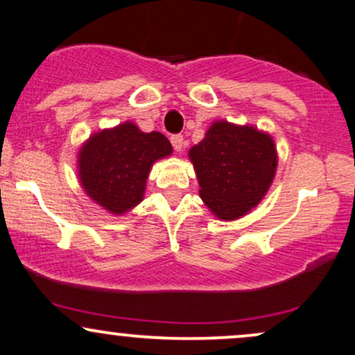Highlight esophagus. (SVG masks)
I'll return each instance as SVG.
<instances>
[{
    "label": "esophagus",
    "instance_id": "esophagus-1",
    "mask_svg": "<svg viewBox=\"0 0 355 355\" xmlns=\"http://www.w3.org/2000/svg\"><path fill=\"white\" fill-rule=\"evenodd\" d=\"M170 141H172L175 152H182L183 146H185V141H183L182 135H172V137H170Z\"/></svg>",
    "mask_w": 355,
    "mask_h": 355
}]
</instances>
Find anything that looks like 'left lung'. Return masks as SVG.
I'll list each match as a JSON object with an SVG mask.
<instances>
[{
	"label": "left lung",
	"mask_w": 355,
	"mask_h": 355,
	"mask_svg": "<svg viewBox=\"0 0 355 355\" xmlns=\"http://www.w3.org/2000/svg\"><path fill=\"white\" fill-rule=\"evenodd\" d=\"M200 197L222 220L245 215L262 200L275 175L272 138L252 126L217 121L190 150Z\"/></svg>",
	"instance_id": "8db88e82"
}]
</instances>
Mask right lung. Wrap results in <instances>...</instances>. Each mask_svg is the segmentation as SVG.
Segmentation results:
<instances>
[{
    "mask_svg": "<svg viewBox=\"0 0 355 355\" xmlns=\"http://www.w3.org/2000/svg\"><path fill=\"white\" fill-rule=\"evenodd\" d=\"M170 153L172 145L158 132L144 133L133 123L103 130L81 148V185L112 214H125L144 198L153 162Z\"/></svg>",
    "mask_w": 355,
    "mask_h": 355,
    "instance_id": "obj_1",
    "label": "right lung"
}]
</instances>
